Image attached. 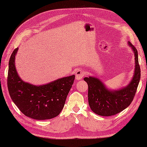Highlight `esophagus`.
<instances>
[{
	"instance_id": "obj_1",
	"label": "esophagus",
	"mask_w": 147,
	"mask_h": 147,
	"mask_svg": "<svg viewBox=\"0 0 147 147\" xmlns=\"http://www.w3.org/2000/svg\"><path fill=\"white\" fill-rule=\"evenodd\" d=\"M84 71L83 69H78L76 71V79L77 80H82L84 76Z\"/></svg>"
}]
</instances>
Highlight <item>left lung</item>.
<instances>
[{
    "mask_svg": "<svg viewBox=\"0 0 147 147\" xmlns=\"http://www.w3.org/2000/svg\"><path fill=\"white\" fill-rule=\"evenodd\" d=\"M135 55V70L127 85L118 89L109 88L99 78L88 76L84 80L88 86V104L94 113L101 116H111L127 108L133 101L140 80V67L138 52L130 42H127Z\"/></svg>",
    "mask_w": 147,
    "mask_h": 147,
    "instance_id": "obj_1",
    "label": "left lung"
}]
</instances>
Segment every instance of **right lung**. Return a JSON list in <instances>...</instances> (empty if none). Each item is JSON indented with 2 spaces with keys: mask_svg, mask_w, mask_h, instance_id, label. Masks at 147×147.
I'll return each mask as SVG.
<instances>
[{
  "mask_svg": "<svg viewBox=\"0 0 147 147\" xmlns=\"http://www.w3.org/2000/svg\"><path fill=\"white\" fill-rule=\"evenodd\" d=\"M18 47L9 62L7 86L12 100L26 116L36 120L51 119L60 114L75 76L61 78L40 85L22 80L16 70L15 58Z\"/></svg>",
  "mask_w": 147,
  "mask_h": 147,
  "instance_id": "add662e5",
  "label": "right lung"
}]
</instances>
